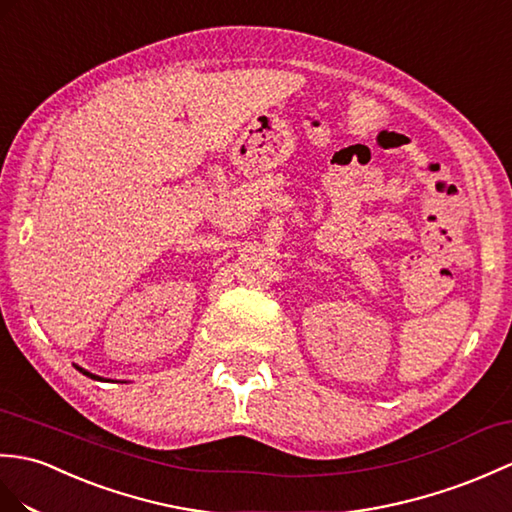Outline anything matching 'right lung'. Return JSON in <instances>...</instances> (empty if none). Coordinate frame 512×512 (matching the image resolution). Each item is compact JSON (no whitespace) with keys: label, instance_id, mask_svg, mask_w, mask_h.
Instances as JSON below:
<instances>
[{"label":"right lung","instance_id":"1","mask_svg":"<svg viewBox=\"0 0 512 512\" xmlns=\"http://www.w3.org/2000/svg\"><path fill=\"white\" fill-rule=\"evenodd\" d=\"M78 371L82 373V375H87V377H91V379H102V377H98V375H93V373H89V371H85V368H80V366H76Z\"/></svg>","mask_w":512,"mask_h":512}]
</instances>
